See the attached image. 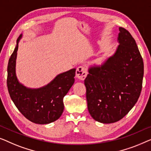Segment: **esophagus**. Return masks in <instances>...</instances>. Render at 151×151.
I'll return each instance as SVG.
<instances>
[{"mask_svg": "<svg viewBox=\"0 0 151 151\" xmlns=\"http://www.w3.org/2000/svg\"><path fill=\"white\" fill-rule=\"evenodd\" d=\"M88 75V71L86 67L84 66H79L77 68L76 70V76L78 79L84 80Z\"/></svg>", "mask_w": 151, "mask_h": 151, "instance_id": "34e87169", "label": "esophagus"}]
</instances>
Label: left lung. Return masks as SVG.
Here are the masks:
<instances>
[{
  "instance_id": "8db88e82",
  "label": "left lung",
  "mask_w": 151,
  "mask_h": 151,
  "mask_svg": "<svg viewBox=\"0 0 151 151\" xmlns=\"http://www.w3.org/2000/svg\"><path fill=\"white\" fill-rule=\"evenodd\" d=\"M119 31L115 53L101 66L90 68L84 81L89 113L105 124L124 118L137 103L142 88L144 63L136 42L125 29Z\"/></svg>"
}]
</instances>
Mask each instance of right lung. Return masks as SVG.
Returning a JSON list of instances; mask_svg holds the SVG:
<instances>
[{"label": "right lung", "mask_w": 151, "mask_h": 151, "mask_svg": "<svg viewBox=\"0 0 151 151\" xmlns=\"http://www.w3.org/2000/svg\"><path fill=\"white\" fill-rule=\"evenodd\" d=\"M17 44L9 59L7 84L12 100L25 118L31 122L45 124L57 120L61 116L65 96L75 82L76 69H71L57 75L50 83L38 89L27 88L18 82L16 75Z\"/></svg>", "instance_id": "add662e5"}]
</instances>
